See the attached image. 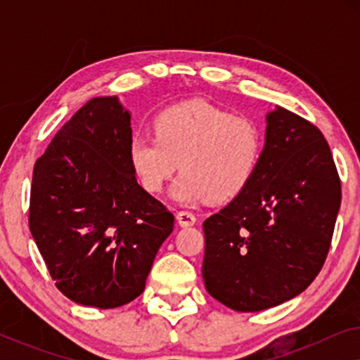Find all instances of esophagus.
<instances>
[{
    "label": "esophagus",
    "instance_id": "obj_1",
    "mask_svg": "<svg viewBox=\"0 0 360 360\" xmlns=\"http://www.w3.org/2000/svg\"><path fill=\"white\" fill-rule=\"evenodd\" d=\"M176 221H179L180 226L186 228V226H193L196 223V216L191 211H179L176 213Z\"/></svg>",
    "mask_w": 360,
    "mask_h": 360
}]
</instances>
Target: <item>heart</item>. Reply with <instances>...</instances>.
Returning <instances> with one entry per match:
<instances>
[{
  "label": "heart",
  "mask_w": 360,
  "mask_h": 360,
  "mask_svg": "<svg viewBox=\"0 0 360 360\" xmlns=\"http://www.w3.org/2000/svg\"><path fill=\"white\" fill-rule=\"evenodd\" d=\"M154 132L132 137L129 164L149 193H160L180 167L184 174L172 188L179 201L234 198L252 180L264 152L257 121L203 100L162 110L154 117Z\"/></svg>",
  "instance_id": "heart-1"
}]
</instances>
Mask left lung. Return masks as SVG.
I'll list each match as a JSON object with an SVG mask.
<instances>
[{"instance_id":"8db88e82","label":"left lung","mask_w":360,"mask_h":360,"mask_svg":"<svg viewBox=\"0 0 360 360\" xmlns=\"http://www.w3.org/2000/svg\"><path fill=\"white\" fill-rule=\"evenodd\" d=\"M341 206V180L323 132L275 108L248 186L203 223V280L236 311H262L304 292L321 270Z\"/></svg>"}]
</instances>
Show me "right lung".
Instances as JSON below:
<instances>
[{"label": "right lung", "instance_id": "right-lung-1", "mask_svg": "<svg viewBox=\"0 0 360 360\" xmlns=\"http://www.w3.org/2000/svg\"><path fill=\"white\" fill-rule=\"evenodd\" d=\"M131 115L116 96L93 98L34 165L29 229L56 287L101 309L139 297L174 214L137 184Z\"/></svg>", "mask_w": 360, "mask_h": 360}]
</instances>
